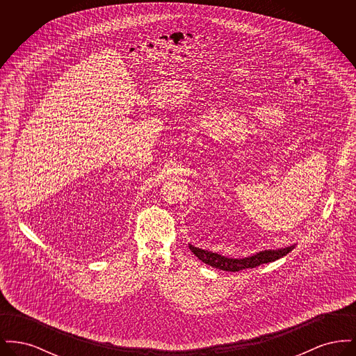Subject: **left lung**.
<instances>
[{
  "label": "left lung",
  "instance_id": "1",
  "mask_svg": "<svg viewBox=\"0 0 356 356\" xmlns=\"http://www.w3.org/2000/svg\"><path fill=\"white\" fill-rule=\"evenodd\" d=\"M188 247L195 254V256H197V259H200L205 264L228 272L241 271V270H245V268H254V267H257L260 264H264V263H271V261H275V260L286 256L288 252H291L295 248V245H291V247L280 248V250L260 251L256 254L248 256V257H243V259H232V257L215 254L212 251H205V250L197 248L192 244H188Z\"/></svg>",
  "mask_w": 356,
  "mask_h": 356
}]
</instances>
